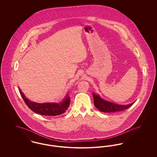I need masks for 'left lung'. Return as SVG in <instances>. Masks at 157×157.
I'll return each instance as SVG.
<instances>
[{
  "label": "left lung",
  "instance_id": "left-lung-1",
  "mask_svg": "<svg viewBox=\"0 0 157 157\" xmlns=\"http://www.w3.org/2000/svg\"><path fill=\"white\" fill-rule=\"evenodd\" d=\"M94 105L99 111L103 112H116L122 111L131 107L134 102L128 105H118L105 101L98 95L93 93Z\"/></svg>",
  "mask_w": 157,
  "mask_h": 157
}]
</instances>
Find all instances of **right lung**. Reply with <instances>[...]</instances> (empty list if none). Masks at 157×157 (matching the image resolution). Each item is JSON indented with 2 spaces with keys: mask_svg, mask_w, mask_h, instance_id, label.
I'll use <instances>...</instances> for the list:
<instances>
[{
  "mask_svg": "<svg viewBox=\"0 0 157 157\" xmlns=\"http://www.w3.org/2000/svg\"><path fill=\"white\" fill-rule=\"evenodd\" d=\"M19 92L24 100L25 104L30 109L36 113L45 116H56L66 112L69 104L70 98L67 95L65 99L59 103H36L32 102L27 98L25 97L21 89L19 88Z\"/></svg>",
  "mask_w": 157,
  "mask_h": 157,
  "instance_id": "add662e5",
  "label": "right lung"
}]
</instances>
